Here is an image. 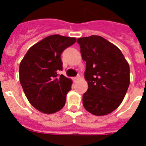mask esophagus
<instances>
[{
	"label": "esophagus",
	"mask_w": 146,
	"mask_h": 146,
	"mask_svg": "<svg viewBox=\"0 0 146 146\" xmlns=\"http://www.w3.org/2000/svg\"><path fill=\"white\" fill-rule=\"evenodd\" d=\"M80 76L78 75L77 76H76V77L73 78V81H74V82H76V81H78V80H80Z\"/></svg>",
	"instance_id": "34e87169"
}]
</instances>
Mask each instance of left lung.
<instances>
[{"instance_id":"8db88e82","label":"left lung","mask_w":146,"mask_h":146,"mask_svg":"<svg viewBox=\"0 0 146 146\" xmlns=\"http://www.w3.org/2000/svg\"><path fill=\"white\" fill-rule=\"evenodd\" d=\"M82 60L86 62L88 90L82 104L89 113L104 116L120 106L129 87V66L117 47L98 35L80 38Z\"/></svg>"}]
</instances>
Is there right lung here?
I'll list each match as a JSON object with an SVG mask.
<instances>
[{"mask_svg":"<svg viewBox=\"0 0 146 146\" xmlns=\"http://www.w3.org/2000/svg\"><path fill=\"white\" fill-rule=\"evenodd\" d=\"M76 38L52 35L31 47L19 64V81L32 105L43 113L60 111L66 103V94L73 81L60 75V55L71 46Z\"/></svg>","mask_w":146,"mask_h":146,"instance_id":"1","label":"right lung"}]
</instances>
